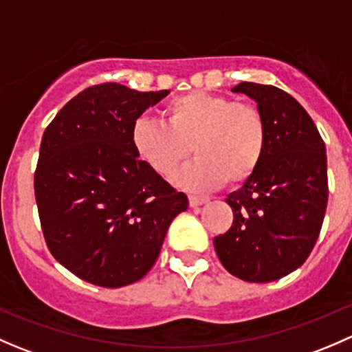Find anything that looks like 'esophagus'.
I'll return each instance as SVG.
<instances>
[{"label":"esophagus","mask_w":352,"mask_h":352,"mask_svg":"<svg viewBox=\"0 0 352 352\" xmlns=\"http://www.w3.org/2000/svg\"><path fill=\"white\" fill-rule=\"evenodd\" d=\"M204 202H208V199H206V197H199V196H189V204L192 206V208H197V206L204 204Z\"/></svg>","instance_id":"1"}]
</instances>
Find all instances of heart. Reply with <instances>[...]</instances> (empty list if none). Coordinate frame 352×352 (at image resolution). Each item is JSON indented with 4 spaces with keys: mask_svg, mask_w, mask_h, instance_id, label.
Here are the masks:
<instances>
[{
    "mask_svg": "<svg viewBox=\"0 0 352 352\" xmlns=\"http://www.w3.org/2000/svg\"><path fill=\"white\" fill-rule=\"evenodd\" d=\"M163 116L165 124L141 117L131 129L134 151L158 175H173L189 158L190 146L197 160L177 177L187 189L240 186L257 172L267 129L255 105L189 91L166 102Z\"/></svg>",
    "mask_w": 352,
    "mask_h": 352,
    "instance_id": "obj_1",
    "label": "heart"
}]
</instances>
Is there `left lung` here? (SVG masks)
<instances>
[{"mask_svg":"<svg viewBox=\"0 0 352 352\" xmlns=\"http://www.w3.org/2000/svg\"><path fill=\"white\" fill-rule=\"evenodd\" d=\"M257 102L267 144L257 172L225 199L233 225L214 239L226 271L269 283L300 267L320 235L329 199L325 143L307 110L272 85L232 88Z\"/></svg>","mask_w":352,"mask_h":352,"instance_id":"left-lung-1","label":"left lung"}]
</instances>
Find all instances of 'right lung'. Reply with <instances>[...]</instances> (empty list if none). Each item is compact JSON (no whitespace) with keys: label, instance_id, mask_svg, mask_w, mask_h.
Segmentation results:
<instances>
[{"label":"right lung","instance_id":"right-lung-1","mask_svg":"<svg viewBox=\"0 0 352 352\" xmlns=\"http://www.w3.org/2000/svg\"><path fill=\"white\" fill-rule=\"evenodd\" d=\"M166 95L94 85L45 127L34 177L41 228L52 257L83 281H140L170 223L189 206L131 143L138 117Z\"/></svg>","mask_w":352,"mask_h":352}]
</instances>
